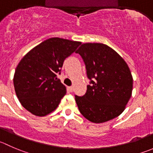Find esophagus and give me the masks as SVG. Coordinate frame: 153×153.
Returning a JSON list of instances; mask_svg holds the SVG:
<instances>
[{
	"instance_id": "esophagus-1",
	"label": "esophagus",
	"mask_w": 153,
	"mask_h": 153,
	"mask_svg": "<svg viewBox=\"0 0 153 153\" xmlns=\"http://www.w3.org/2000/svg\"><path fill=\"white\" fill-rule=\"evenodd\" d=\"M68 89H69V90L70 92H72L74 90V87H72V86H71V87H68Z\"/></svg>"
}]
</instances>
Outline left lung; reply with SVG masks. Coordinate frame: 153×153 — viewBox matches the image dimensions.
I'll use <instances>...</instances> for the list:
<instances>
[{"mask_svg": "<svg viewBox=\"0 0 153 153\" xmlns=\"http://www.w3.org/2000/svg\"><path fill=\"white\" fill-rule=\"evenodd\" d=\"M91 80L84 96H75L80 112L95 123L120 116L132 94L133 78L124 59L108 45L83 43L76 51Z\"/></svg>", "mask_w": 153, "mask_h": 153, "instance_id": "left-lung-1", "label": "left lung"}]
</instances>
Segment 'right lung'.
I'll use <instances>...</instances> for the list:
<instances>
[{"label":"right lung","instance_id":"obj_1","mask_svg":"<svg viewBox=\"0 0 153 153\" xmlns=\"http://www.w3.org/2000/svg\"><path fill=\"white\" fill-rule=\"evenodd\" d=\"M81 42L53 37L28 51L15 71L13 84L22 106L38 117L46 116L58 107L66 87L57 79L65 59Z\"/></svg>","mask_w":153,"mask_h":153}]
</instances>
